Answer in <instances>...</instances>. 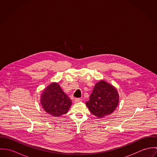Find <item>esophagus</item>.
Masks as SVG:
<instances>
[{
	"mask_svg": "<svg viewBox=\"0 0 157 157\" xmlns=\"http://www.w3.org/2000/svg\"><path fill=\"white\" fill-rule=\"evenodd\" d=\"M80 101V98H75V100H74L75 103H78V102H79Z\"/></svg>",
	"mask_w": 157,
	"mask_h": 157,
	"instance_id": "1",
	"label": "esophagus"
}]
</instances>
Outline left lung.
Returning a JSON list of instances; mask_svg holds the SVG:
<instances>
[{"label":"left lung","instance_id":"obj_1","mask_svg":"<svg viewBox=\"0 0 157 157\" xmlns=\"http://www.w3.org/2000/svg\"><path fill=\"white\" fill-rule=\"evenodd\" d=\"M118 102L119 95L116 88L101 80L95 84L86 105L94 115L103 118L114 111Z\"/></svg>","mask_w":157,"mask_h":157}]
</instances>
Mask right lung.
<instances>
[{
    "instance_id": "add662e5",
    "label": "right lung",
    "mask_w": 157,
    "mask_h": 157,
    "mask_svg": "<svg viewBox=\"0 0 157 157\" xmlns=\"http://www.w3.org/2000/svg\"><path fill=\"white\" fill-rule=\"evenodd\" d=\"M40 103L45 112L54 117L67 113L72 101L57 83H52L43 90Z\"/></svg>"
}]
</instances>
